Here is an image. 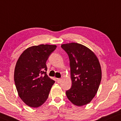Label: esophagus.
Here are the masks:
<instances>
[{"mask_svg":"<svg viewBox=\"0 0 121 121\" xmlns=\"http://www.w3.org/2000/svg\"><path fill=\"white\" fill-rule=\"evenodd\" d=\"M56 81H57L58 83H60L61 82V79L60 78H57V79H56Z\"/></svg>","mask_w":121,"mask_h":121,"instance_id":"esophagus-1","label":"esophagus"}]
</instances>
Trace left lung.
Instances as JSON below:
<instances>
[{"label": "left lung", "mask_w": 121, "mask_h": 121, "mask_svg": "<svg viewBox=\"0 0 121 121\" xmlns=\"http://www.w3.org/2000/svg\"><path fill=\"white\" fill-rule=\"evenodd\" d=\"M61 47L69 56L71 69L72 86L66 91L67 96L74 105H86L95 96L102 79L99 60L91 50L78 43Z\"/></svg>", "instance_id": "obj_1"}]
</instances>
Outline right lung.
Returning a JSON list of instances; mask_svg holds the SVG:
<instances>
[{"instance_id": "1", "label": "right lung", "mask_w": 121, "mask_h": 121, "mask_svg": "<svg viewBox=\"0 0 121 121\" xmlns=\"http://www.w3.org/2000/svg\"><path fill=\"white\" fill-rule=\"evenodd\" d=\"M56 45H39L25 50L18 59L14 79L20 98L29 107L37 108L47 100L55 81L47 74L46 62Z\"/></svg>"}]
</instances>
